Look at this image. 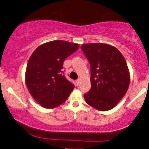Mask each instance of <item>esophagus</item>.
<instances>
[{
  "instance_id": "34e87169",
  "label": "esophagus",
  "mask_w": 149,
  "mask_h": 149,
  "mask_svg": "<svg viewBox=\"0 0 149 149\" xmlns=\"http://www.w3.org/2000/svg\"><path fill=\"white\" fill-rule=\"evenodd\" d=\"M80 81H81V80H80V79H79L78 80H77L76 81V84L77 86H79L80 84Z\"/></svg>"
}]
</instances>
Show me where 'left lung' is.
Here are the masks:
<instances>
[{"label": "left lung", "instance_id": "left-lung-1", "mask_svg": "<svg viewBox=\"0 0 149 149\" xmlns=\"http://www.w3.org/2000/svg\"><path fill=\"white\" fill-rule=\"evenodd\" d=\"M81 49L91 69V89L84 95L86 102L98 111L111 110L129 88L130 74L126 59L118 49L107 44H85Z\"/></svg>", "mask_w": 149, "mask_h": 149}]
</instances>
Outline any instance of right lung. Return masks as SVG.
Instances as JSON below:
<instances>
[{
    "label": "right lung",
    "mask_w": 149,
    "mask_h": 149,
    "mask_svg": "<svg viewBox=\"0 0 149 149\" xmlns=\"http://www.w3.org/2000/svg\"><path fill=\"white\" fill-rule=\"evenodd\" d=\"M79 48V44L56 40L39 46L29 59L25 84L35 100L46 109L63 103L74 88L62 71L65 59Z\"/></svg>",
    "instance_id": "add662e5"
}]
</instances>
